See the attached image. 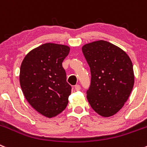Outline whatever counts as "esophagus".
Wrapping results in <instances>:
<instances>
[{"mask_svg": "<svg viewBox=\"0 0 147 147\" xmlns=\"http://www.w3.org/2000/svg\"><path fill=\"white\" fill-rule=\"evenodd\" d=\"M75 90H80V85H75Z\"/></svg>", "mask_w": 147, "mask_h": 147, "instance_id": "esophagus-1", "label": "esophagus"}]
</instances>
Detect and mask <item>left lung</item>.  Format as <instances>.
Segmentation results:
<instances>
[{
	"mask_svg": "<svg viewBox=\"0 0 147 147\" xmlns=\"http://www.w3.org/2000/svg\"><path fill=\"white\" fill-rule=\"evenodd\" d=\"M82 51L91 73L88 101L98 115L111 117L124 106L134 88L132 61L124 51L105 40L84 45Z\"/></svg>",
	"mask_w": 147,
	"mask_h": 147,
	"instance_id": "left-lung-1",
	"label": "left lung"
}]
</instances>
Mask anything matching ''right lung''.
Instances as JSON below:
<instances>
[{
  "label": "right lung",
  "instance_id": "1",
  "mask_svg": "<svg viewBox=\"0 0 147 147\" xmlns=\"http://www.w3.org/2000/svg\"><path fill=\"white\" fill-rule=\"evenodd\" d=\"M69 50L65 45L45 43L30 51L22 62V90L29 104L45 117L58 115L69 101L72 87L62 62Z\"/></svg>",
  "mask_w": 147,
  "mask_h": 147
}]
</instances>
